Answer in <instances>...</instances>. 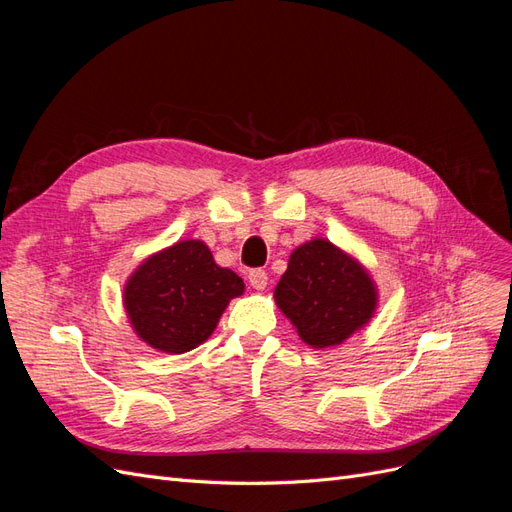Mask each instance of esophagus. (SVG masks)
<instances>
[{
  "instance_id": "1",
  "label": "esophagus",
  "mask_w": 512,
  "mask_h": 512,
  "mask_svg": "<svg viewBox=\"0 0 512 512\" xmlns=\"http://www.w3.org/2000/svg\"><path fill=\"white\" fill-rule=\"evenodd\" d=\"M247 280H250L252 288H256V290H265V288H267V282H269V277H267V271H262V269H252L250 273H247Z\"/></svg>"
}]
</instances>
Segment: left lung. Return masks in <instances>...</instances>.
<instances>
[{"label": "left lung", "instance_id": "1", "mask_svg": "<svg viewBox=\"0 0 512 512\" xmlns=\"http://www.w3.org/2000/svg\"><path fill=\"white\" fill-rule=\"evenodd\" d=\"M376 299L367 271L324 239L299 245L275 288V303L312 348L337 346L359 331Z\"/></svg>", "mask_w": 512, "mask_h": 512}]
</instances>
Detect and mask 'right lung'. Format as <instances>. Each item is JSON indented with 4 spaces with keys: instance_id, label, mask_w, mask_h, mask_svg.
<instances>
[{
    "instance_id": "1",
    "label": "right lung",
    "mask_w": 512,
    "mask_h": 512,
    "mask_svg": "<svg viewBox=\"0 0 512 512\" xmlns=\"http://www.w3.org/2000/svg\"><path fill=\"white\" fill-rule=\"evenodd\" d=\"M243 288L235 271L215 265L203 241H179L134 271L123 303L143 342L181 354L205 342Z\"/></svg>"
}]
</instances>
